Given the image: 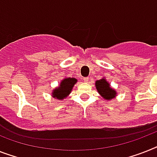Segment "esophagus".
<instances>
[{"mask_svg": "<svg viewBox=\"0 0 157 157\" xmlns=\"http://www.w3.org/2000/svg\"><path fill=\"white\" fill-rule=\"evenodd\" d=\"M83 81L86 82H88V81H89V78H88V77L83 78Z\"/></svg>", "mask_w": 157, "mask_h": 157, "instance_id": "34e87169", "label": "esophagus"}]
</instances>
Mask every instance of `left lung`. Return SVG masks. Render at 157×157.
Listing matches in <instances>:
<instances>
[{"mask_svg":"<svg viewBox=\"0 0 157 157\" xmlns=\"http://www.w3.org/2000/svg\"><path fill=\"white\" fill-rule=\"evenodd\" d=\"M95 86L100 95H102L104 99H111L116 97V90L110 87L109 83L104 78L96 81Z\"/></svg>","mask_w":157,"mask_h":157,"instance_id":"obj_1","label":"left lung"}]
</instances>
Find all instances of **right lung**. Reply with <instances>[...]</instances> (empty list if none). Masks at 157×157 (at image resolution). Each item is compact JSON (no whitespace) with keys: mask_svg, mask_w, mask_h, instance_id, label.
<instances>
[{"mask_svg":"<svg viewBox=\"0 0 157 157\" xmlns=\"http://www.w3.org/2000/svg\"><path fill=\"white\" fill-rule=\"evenodd\" d=\"M77 79L75 78H67L62 81L60 86H58L53 92V97L58 99H63L71 93L72 87L76 83Z\"/></svg>","mask_w":157,"mask_h":157,"instance_id":"1","label":"right lung"}]
</instances>
